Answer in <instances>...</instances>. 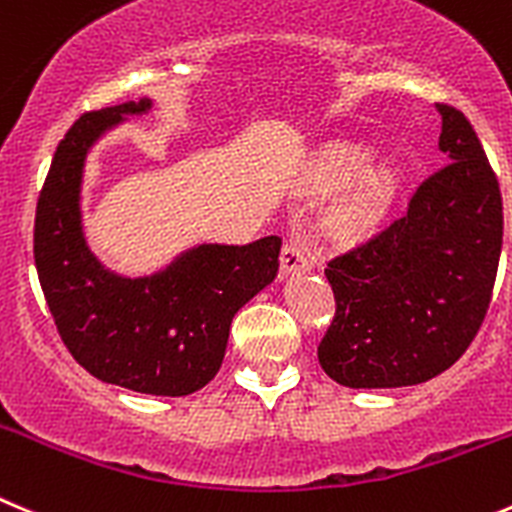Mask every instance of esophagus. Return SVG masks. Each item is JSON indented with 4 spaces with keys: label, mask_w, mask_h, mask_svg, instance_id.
I'll use <instances>...</instances> for the list:
<instances>
[{
    "label": "esophagus",
    "mask_w": 512,
    "mask_h": 512,
    "mask_svg": "<svg viewBox=\"0 0 512 512\" xmlns=\"http://www.w3.org/2000/svg\"><path fill=\"white\" fill-rule=\"evenodd\" d=\"M279 264H281V274L291 276V274H299V271L309 269L311 261H309V256H306L304 248L296 246V243H286V246L281 248Z\"/></svg>",
    "instance_id": "esophagus-1"
}]
</instances>
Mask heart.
<instances>
[{"instance_id":"heart-1","label":"heart","mask_w":512,"mask_h":512,"mask_svg":"<svg viewBox=\"0 0 512 512\" xmlns=\"http://www.w3.org/2000/svg\"><path fill=\"white\" fill-rule=\"evenodd\" d=\"M332 195L321 211V233L339 246H352L387 221L399 196V175L392 165L372 163V153L359 145H329L306 168L299 196L324 201Z\"/></svg>"}]
</instances>
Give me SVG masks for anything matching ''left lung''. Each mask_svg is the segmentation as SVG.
Returning <instances> with one entry per match:
<instances>
[{
  "label": "left lung",
  "instance_id": "obj_1",
  "mask_svg": "<svg viewBox=\"0 0 512 512\" xmlns=\"http://www.w3.org/2000/svg\"><path fill=\"white\" fill-rule=\"evenodd\" d=\"M450 163L427 178L402 218L324 271L337 316L319 364L352 389L412 387L450 369L490 306L503 198L465 115L437 105Z\"/></svg>",
  "mask_w": 512,
  "mask_h": 512
}]
</instances>
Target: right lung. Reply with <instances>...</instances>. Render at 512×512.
<instances>
[{
	"instance_id": "right-lung-1",
	"label": "right lung",
	"mask_w": 512,
	"mask_h": 512,
	"mask_svg": "<svg viewBox=\"0 0 512 512\" xmlns=\"http://www.w3.org/2000/svg\"><path fill=\"white\" fill-rule=\"evenodd\" d=\"M153 100L85 113L57 145L34 218V264L72 357L107 384L186 397L221 369L236 311L279 274V236L193 243L160 269L125 276L92 251L82 183L92 148Z\"/></svg>"
}]
</instances>
